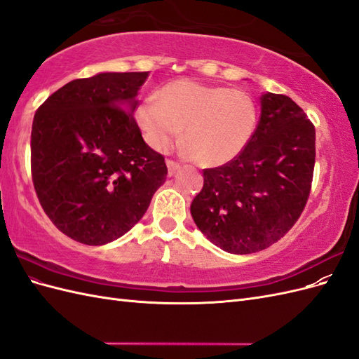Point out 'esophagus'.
I'll return each instance as SVG.
<instances>
[{
	"instance_id": "esophagus-1",
	"label": "esophagus",
	"mask_w": 359,
	"mask_h": 359,
	"mask_svg": "<svg viewBox=\"0 0 359 359\" xmlns=\"http://www.w3.org/2000/svg\"><path fill=\"white\" fill-rule=\"evenodd\" d=\"M166 165H168V175H169V177L175 175V173H177V172L180 170V168H181L180 163L173 161V160H166Z\"/></svg>"
}]
</instances>
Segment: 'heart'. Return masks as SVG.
Returning a JSON list of instances; mask_svg holds the SVG:
<instances>
[{
  "label": "heart",
  "instance_id": "obj_1",
  "mask_svg": "<svg viewBox=\"0 0 359 359\" xmlns=\"http://www.w3.org/2000/svg\"><path fill=\"white\" fill-rule=\"evenodd\" d=\"M137 121L149 145L169 149L184 128L190 157L202 166H220L240 156L257 124L253 97L229 86L177 81L137 109Z\"/></svg>",
  "mask_w": 359,
  "mask_h": 359
}]
</instances>
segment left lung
<instances>
[{"instance_id":"1","label":"left lung","mask_w":359,"mask_h":359,"mask_svg":"<svg viewBox=\"0 0 359 359\" xmlns=\"http://www.w3.org/2000/svg\"><path fill=\"white\" fill-rule=\"evenodd\" d=\"M316 130L283 94L260 97L250 144L223 166L203 169L190 212L199 231L227 253L250 255L281 240L297 223L311 190Z\"/></svg>"}]
</instances>
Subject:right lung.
Instances as JSON below:
<instances>
[{
    "instance_id": "obj_1",
    "label": "right lung",
    "mask_w": 359,
    "mask_h": 359,
    "mask_svg": "<svg viewBox=\"0 0 359 359\" xmlns=\"http://www.w3.org/2000/svg\"><path fill=\"white\" fill-rule=\"evenodd\" d=\"M148 72L99 73L50 94L32 121L31 177L43 211L86 245L123 236L166 181L165 157L132 115Z\"/></svg>"
}]
</instances>
